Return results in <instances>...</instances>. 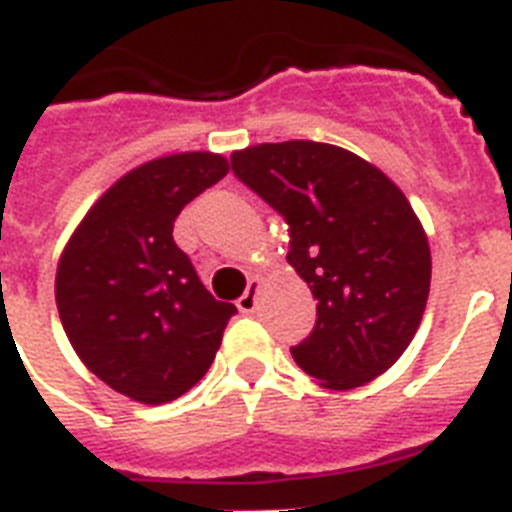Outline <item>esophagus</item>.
I'll return each instance as SVG.
<instances>
[{"label": "esophagus", "mask_w": 512, "mask_h": 512, "mask_svg": "<svg viewBox=\"0 0 512 512\" xmlns=\"http://www.w3.org/2000/svg\"><path fill=\"white\" fill-rule=\"evenodd\" d=\"M259 290H261L259 280L248 282L246 293L238 298V308L243 311V314H253V311H256V303H259Z\"/></svg>", "instance_id": "esophagus-1"}]
</instances>
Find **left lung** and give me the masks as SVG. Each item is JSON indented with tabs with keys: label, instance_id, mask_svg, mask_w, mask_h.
Listing matches in <instances>:
<instances>
[{
	"label": "left lung",
	"instance_id": "left-lung-1",
	"mask_svg": "<svg viewBox=\"0 0 512 512\" xmlns=\"http://www.w3.org/2000/svg\"><path fill=\"white\" fill-rule=\"evenodd\" d=\"M230 162L285 217L287 261L316 298L295 363L327 390L377 379L411 345L432 282L429 240L403 190L332 143H259Z\"/></svg>",
	"mask_w": 512,
	"mask_h": 512
}]
</instances>
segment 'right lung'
<instances>
[{"mask_svg": "<svg viewBox=\"0 0 512 512\" xmlns=\"http://www.w3.org/2000/svg\"><path fill=\"white\" fill-rule=\"evenodd\" d=\"M230 170L222 154L151 159L101 193L59 256L67 340L104 384L162 405L204 379L238 308L201 285L172 238L177 214Z\"/></svg>", "mask_w": 512, "mask_h": 512, "instance_id": "obj_1", "label": "right lung"}]
</instances>
